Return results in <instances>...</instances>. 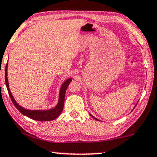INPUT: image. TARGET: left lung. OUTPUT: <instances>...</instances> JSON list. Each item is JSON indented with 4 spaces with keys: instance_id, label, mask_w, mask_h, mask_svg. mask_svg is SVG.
I'll return each mask as SVG.
<instances>
[{
    "instance_id": "8db88e82",
    "label": "left lung",
    "mask_w": 157,
    "mask_h": 157,
    "mask_svg": "<svg viewBox=\"0 0 157 157\" xmlns=\"http://www.w3.org/2000/svg\"><path fill=\"white\" fill-rule=\"evenodd\" d=\"M90 116H91V117H93V118H94V119H95V120H98V119H96V117H93V115H91L90 114ZM98 121H99V120H98Z\"/></svg>"
}]
</instances>
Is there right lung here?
Masks as SVG:
<instances>
[{
    "instance_id": "right-lung-1",
    "label": "right lung",
    "mask_w": 157,
    "mask_h": 157,
    "mask_svg": "<svg viewBox=\"0 0 157 157\" xmlns=\"http://www.w3.org/2000/svg\"><path fill=\"white\" fill-rule=\"evenodd\" d=\"M7 69H8V62L6 65V69H5V81H6V85L8 92L11 98V101H12L13 104L16 106V108L20 112L21 114L27 117L33 119L34 120L37 121H51L55 119H56L59 115L61 114V113L62 112L63 108H64V97H65V93H66V90L67 87L71 81L72 80V78H69L67 80L62 83L61 85L60 90H59V101L56 106L54 108L48 110H29V109H26L21 107L20 105H19L15 101L14 98L11 94V90L9 89V81H8V72H7Z\"/></svg>"
}]
</instances>
